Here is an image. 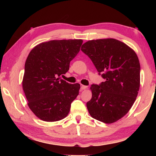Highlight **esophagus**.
<instances>
[{"instance_id":"esophagus-1","label":"esophagus","mask_w":156,"mask_h":156,"mask_svg":"<svg viewBox=\"0 0 156 156\" xmlns=\"http://www.w3.org/2000/svg\"><path fill=\"white\" fill-rule=\"evenodd\" d=\"M87 88V86H85V85H83V84H81V87H80L81 90H84V89H86Z\"/></svg>"}]
</instances>
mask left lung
Instances as JSON below:
<instances>
[{"instance_id":"8db88e82","label":"left lung","mask_w":156,"mask_h":156,"mask_svg":"<svg viewBox=\"0 0 156 156\" xmlns=\"http://www.w3.org/2000/svg\"><path fill=\"white\" fill-rule=\"evenodd\" d=\"M81 50L105 79L99 84H91L92 97L87 102L89 114L102 122H114L128 113L138 96V58L126 44L113 38L87 41Z\"/></svg>"}]
</instances>
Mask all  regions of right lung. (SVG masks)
<instances>
[{
	"instance_id": "1",
	"label": "right lung",
	"mask_w": 156,
	"mask_h": 156,
	"mask_svg": "<svg viewBox=\"0 0 156 156\" xmlns=\"http://www.w3.org/2000/svg\"><path fill=\"white\" fill-rule=\"evenodd\" d=\"M82 40L50 41L36 45L25 65L23 88L30 109L46 122L65 118L79 94L80 84H70L60 76L80 51Z\"/></svg>"
}]
</instances>
